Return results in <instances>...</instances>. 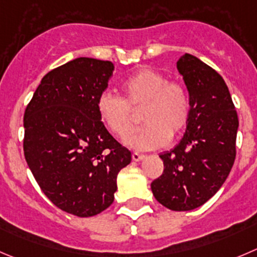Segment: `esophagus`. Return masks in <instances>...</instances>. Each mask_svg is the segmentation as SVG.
I'll list each match as a JSON object with an SVG mask.
<instances>
[{"instance_id":"1","label":"esophagus","mask_w":257,"mask_h":257,"mask_svg":"<svg viewBox=\"0 0 257 257\" xmlns=\"http://www.w3.org/2000/svg\"><path fill=\"white\" fill-rule=\"evenodd\" d=\"M143 159H145V155H144V154H139V153H134L133 154V160L134 161H141Z\"/></svg>"}]
</instances>
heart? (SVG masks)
Masks as SVG:
<instances>
[{
    "mask_svg": "<svg viewBox=\"0 0 257 257\" xmlns=\"http://www.w3.org/2000/svg\"><path fill=\"white\" fill-rule=\"evenodd\" d=\"M123 98L103 92L97 102V112L107 130L119 139L133 134V109H141L144 126L126 144L136 150L163 148L179 136L188 124L190 103L187 90L177 82L153 69H140L121 85Z\"/></svg>",
    "mask_w": 257,
    "mask_h": 257,
    "instance_id": "obj_1",
    "label": "heart"
}]
</instances>
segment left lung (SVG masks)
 Instances as JSON below:
<instances>
[{"label":"left lung","mask_w":257,"mask_h":257,"mask_svg":"<svg viewBox=\"0 0 257 257\" xmlns=\"http://www.w3.org/2000/svg\"><path fill=\"white\" fill-rule=\"evenodd\" d=\"M189 93L187 130L173 150L160 154L164 172L151 183L159 203L192 211L219 190L236 158L238 117L223 78L194 55L177 62Z\"/></svg>","instance_id":"8db88e82"}]
</instances>
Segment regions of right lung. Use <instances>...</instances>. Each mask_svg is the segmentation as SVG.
Returning a JSON list of instances; mask_svg holds the SVG:
<instances>
[{
	"label": "right lung",
	"mask_w": 257,
	"mask_h": 257,
	"mask_svg": "<svg viewBox=\"0 0 257 257\" xmlns=\"http://www.w3.org/2000/svg\"><path fill=\"white\" fill-rule=\"evenodd\" d=\"M111 62L77 58L41 79L24 114V154L44 194L67 213L92 217L108 208L131 151L97 112Z\"/></svg>",
	"instance_id": "right-lung-1"
}]
</instances>
